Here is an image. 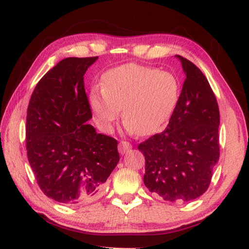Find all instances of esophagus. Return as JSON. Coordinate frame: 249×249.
<instances>
[{
    "label": "esophagus",
    "mask_w": 249,
    "mask_h": 249,
    "mask_svg": "<svg viewBox=\"0 0 249 249\" xmlns=\"http://www.w3.org/2000/svg\"><path fill=\"white\" fill-rule=\"evenodd\" d=\"M130 149H131V144L127 141H122L121 143L119 144V152L121 153L122 155L125 154V153Z\"/></svg>",
    "instance_id": "1"
}]
</instances>
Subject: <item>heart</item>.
<instances>
[{
	"mask_svg": "<svg viewBox=\"0 0 249 249\" xmlns=\"http://www.w3.org/2000/svg\"><path fill=\"white\" fill-rule=\"evenodd\" d=\"M103 88L94 87L89 104L95 122L105 133L112 129L120 111L125 129L141 136L154 134L170 119L179 98V83L168 71L138 64H124L108 71Z\"/></svg>",
	"mask_w": 249,
	"mask_h": 249,
	"instance_id": "obj_1",
	"label": "heart"
}]
</instances>
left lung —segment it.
<instances>
[{
    "instance_id": "left-lung-1",
    "label": "left lung",
    "mask_w": 249,
    "mask_h": 249,
    "mask_svg": "<svg viewBox=\"0 0 249 249\" xmlns=\"http://www.w3.org/2000/svg\"><path fill=\"white\" fill-rule=\"evenodd\" d=\"M186 79L167 128L138 145L145 157L143 182L170 202H187L205 193L219 160V110L208 79L176 55Z\"/></svg>"
}]
</instances>
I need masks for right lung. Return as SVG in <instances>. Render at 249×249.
I'll return each mask as SVG.
<instances>
[{
  "label": "right lung",
  "instance_id": "obj_1",
  "mask_svg": "<svg viewBox=\"0 0 249 249\" xmlns=\"http://www.w3.org/2000/svg\"><path fill=\"white\" fill-rule=\"evenodd\" d=\"M95 57H66L40 79L26 115L30 166L43 193L57 202H92L120 160L118 141L97 134L83 76Z\"/></svg>",
  "mask_w": 249,
  "mask_h": 249
}]
</instances>
